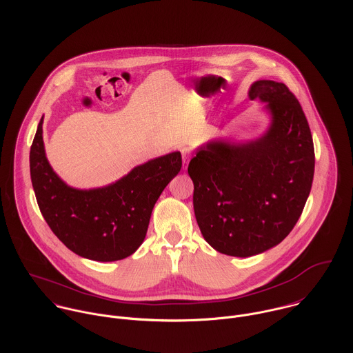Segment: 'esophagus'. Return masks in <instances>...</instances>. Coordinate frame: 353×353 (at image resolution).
<instances>
[{"label":"esophagus","mask_w":353,"mask_h":353,"mask_svg":"<svg viewBox=\"0 0 353 353\" xmlns=\"http://www.w3.org/2000/svg\"><path fill=\"white\" fill-rule=\"evenodd\" d=\"M182 161H183V170L188 168V164L190 161V151L188 148H182Z\"/></svg>","instance_id":"esophagus-1"}]
</instances>
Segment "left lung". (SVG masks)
Returning <instances> with one entry per match:
<instances>
[{"label":"left lung","mask_w":353,"mask_h":353,"mask_svg":"<svg viewBox=\"0 0 353 353\" xmlns=\"http://www.w3.org/2000/svg\"><path fill=\"white\" fill-rule=\"evenodd\" d=\"M266 130L250 140L214 139L196 150L188 172L203 239L221 254L252 256L292 231L314 178V144L302 107L285 84L256 80Z\"/></svg>","instance_id":"obj_1"}]
</instances>
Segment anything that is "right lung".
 <instances>
[{
  "label": "right lung",
  "mask_w": 353,
  "mask_h": 353,
  "mask_svg": "<svg viewBox=\"0 0 353 353\" xmlns=\"http://www.w3.org/2000/svg\"><path fill=\"white\" fill-rule=\"evenodd\" d=\"M43 117L30 152L32 188L55 236L77 255L112 262L136 252L145 239L153 206L182 167L181 152L136 165L101 188L69 186L46 157Z\"/></svg>",
  "instance_id": "right-lung-1"
}]
</instances>
